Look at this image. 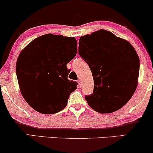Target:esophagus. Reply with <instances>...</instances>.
<instances>
[{"label":"esophagus","instance_id":"1","mask_svg":"<svg viewBox=\"0 0 153 153\" xmlns=\"http://www.w3.org/2000/svg\"><path fill=\"white\" fill-rule=\"evenodd\" d=\"M78 84H79V86H80V83H81V81H80V80H78Z\"/></svg>","mask_w":153,"mask_h":153}]
</instances>
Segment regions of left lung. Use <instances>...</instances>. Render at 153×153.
<instances>
[{"label": "left lung", "mask_w": 153, "mask_h": 153, "mask_svg": "<svg viewBox=\"0 0 153 153\" xmlns=\"http://www.w3.org/2000/svg\"><path fill=\"white\" fill-rule=\"evenodd\" d=\"M78 54L88 65L94 92L85 96L88 104L101 114L119 110L137 86L140 59L129 42L100 29L79 39Z\"/></svg>", "instance_id": "1"}]
</instances>
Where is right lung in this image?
<instances>
[{
    "label": "right lung",
    "mask_w": 153,
    "mask_h": 153,
    "mask_svg": "<svg viewBox=\"0 0 153 153\" xmlns=\"http://www.w3.org/2000/svg\"><path fill=\"white\" fill-rule=\"evenodd\" d=\"M77 54L74 37L48 34L21 52L16 72L21 93L31 108L45 114L62 110L78 82L68 80L67 64Z\"/></svg>",
    "instance_id": "1"
}]
</instances>
